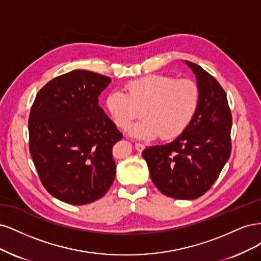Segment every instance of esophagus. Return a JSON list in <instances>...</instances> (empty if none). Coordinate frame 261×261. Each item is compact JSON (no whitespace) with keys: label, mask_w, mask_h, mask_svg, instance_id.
<instances>
[{"label":"esophagus","mask_w":261,"mask_h":261,"mask_svg":"<svg viewBox=\"0 0 261 261\" xmlns=\"http://www.w3.org/2000/svg\"><path fill=\"white\" fill-rule=\"evenodd\" d=\"M134 147H136V149L138 150L139 153H141L142 150L145 148V145H144V144H142V143H136V144H134Z\"/></svg>","instance_id":"1"}]
</instances>
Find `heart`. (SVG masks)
<instances>
[{
	"label": "heart",
	"mask_w": 261,
	"mask_h": 261,
	"mask_svg": "<svg viewBox=\"0 0 261 261\" xmlns=\"http://www.w3.org/2000/svg\"><path fill=\"white\" fill-rule=\"evenodd\" d=\"M198 102L199 91L194 81L148 74L127 82L123 91L109 92L105 106L120 129H127L141 109L143 118L128 130L131 137L149 140L161 136L169 140L187 129Z\"/></svg>",
	"instance_id": "heart-1"
}]
</instances>
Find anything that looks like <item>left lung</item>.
<instances>
[{
	"instance_id": "1",
	"label": "left lung",
	"mask_w": 261,
	"mask_h": 261,
	"mask_svg": "<svg viewBox=\"0 0 261 261\" xmlns=\"http://www.w3.org/2000/svg\"><path fill=\"white\" fill-rule=\"evenodd\" d=\"M186 64L195 74L199 91L196 112L178 138L142 153L156 188L175 199L204 195L231 154L232 116L224 90L200 66Z\"/></svg>"
}]
</instances>
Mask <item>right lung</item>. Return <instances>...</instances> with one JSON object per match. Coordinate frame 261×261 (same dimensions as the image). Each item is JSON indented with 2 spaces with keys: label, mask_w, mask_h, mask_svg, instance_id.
I'll list each match as a JSON object with an SVG mask.
<instances>
[{
  "label": "right lung",
  "mask_w": 261,
  "mask_h": 261,
  "mask_svg": "<svg viewBox=\"0 0 261 261\" xmlns=\"http://www.w3.org/2000/svg\"><path fill=\"white\" fill-rule=\"evenodd\" d=\"M112 79L75 69L47 82L28 122L29 149L49 194L71 205L103 197L116 176L112 148L122 134L98 106Z\"/></svg>",
  "instance_id": "right-lung-1"
}]
</instances>
